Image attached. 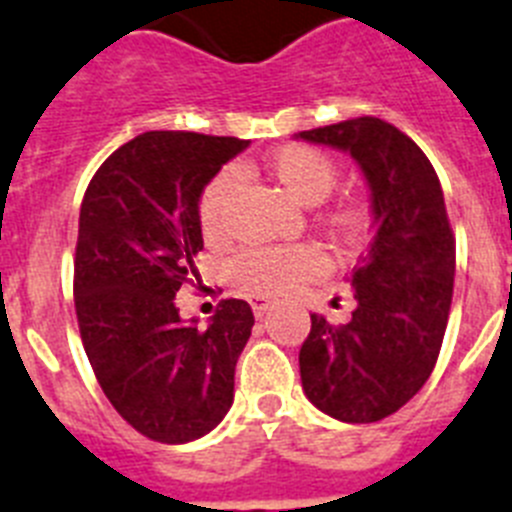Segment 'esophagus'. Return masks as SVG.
<instances>
[{"label": "esophagus", "mask_w": 512, "mask_h": 512, "mask_svg": "<svg viewBox=\"0 0 512 512\" xmlns=\"http://www.w3.org/2000/svg\"><path fill=\"white\" fill-rule=\"evenodd\" d=\"M249 304H252V312H255V317H265V312H268L270 309V299L268 296H260V294H255V296H249Z\"/></svg>", "instance_id": "34e87169"}]
</instances>
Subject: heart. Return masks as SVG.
Instances as JSON below:
<instances>
[{
    "mask_svg": "<svg viewBox=\"0 0 512 512\" xmlns=\"http://www.w3.org/2000/svg\"><path fill=\"white\" fill-rule=\"evenodd\" d=\"M268 169L283 190L299 203H322L338 184L336 161L312 145H283L268 161ZM242 182V171L229 166L218 171L200 195V223L208 236H221L226 226V205ZM364 208L354 200L328 210V223L341 236H356L364 229ZM328 257L315 244H260L244 247L231 260V281L252 294H283L299 283L320 276Z\"/></svg>",
    "mask_w": 512,
    "mask_h": 512,
    "instance_id": "1",
    "label": "heart"
}]
</instances>
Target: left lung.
Wrapping results in <instances>:
<instances>
[{"label": "left lung", "instance_id": "8db88e82", "mask_svg": "<svg viewBox=\"0 0 512 512\" xmlns=\"http://www.w3.org/2000/svg\"><path fill=\"white\" fill-rule=\"evenodd\" d=\"M296 137L349 150L367 176L377 221L351 276V320L330 325L312 315L299 351L302 388L333 419L380 422L422 390L448 328L455 236L440 179L409 135L377 117Z\"/></svg>", "mask_w": 512, "mask_h": 512}]
</instances>
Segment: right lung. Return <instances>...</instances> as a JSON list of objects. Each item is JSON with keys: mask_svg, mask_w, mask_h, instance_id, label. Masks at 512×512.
Listing matches in <instances>:
<instances>
[{"mask_svg": "<svg viewBox=\"0 0 512 512\" xmlns=\"http://www.w3.org/2000/svg\"><path fill=\"white\" fill-rule=\"evenodd\" d=\"M247 145L239 137L143 132L114 150L85 190L72 283L77 328L111 406L148 440H197L234 401L252 309L223 299L200 330L179 317L176 294L200 276L205 184Z\"/></svg>", "mask_w": 512, "mask_h": 512, "instance_id": "1", "label": "right lung"}]
</instances>
